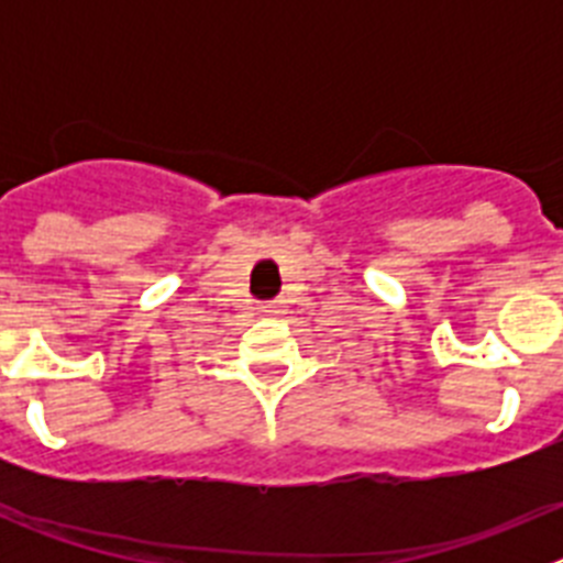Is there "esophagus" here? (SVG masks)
I'll list each match as a JSON object with an SVG mask.
<instances>
[{
	"label": "esophagus",
	"mask_w": 563,
	"mask_h": 563,
	"mask_svg": "<svg viewBox=\"0 0 563 563\" xmlns=\"http://www.w3.org/2000/svg\"><path fill=\"white\" fill-rule=\"evenodd\" d=\"M258 312H262V316H276L278 305H276V301H267V305H258Z\"/></svg>",
	"instance_id": "esophagus-1"
}]
</instances>
